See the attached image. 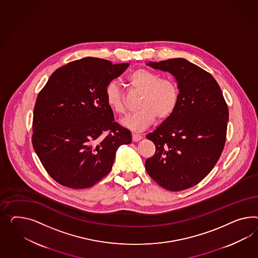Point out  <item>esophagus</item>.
I'll return each mask as SVG.
<instances>
[{"mask_svg":"<svg viewBox=\"0 0 258 258\" xmlns=\"http://www.w3.org/2000/svg\"><path fill=\"white\" fill-rule=\"evenodd\" d=\"M142 138H143L142 135H139V134H133V142H138V141H140Z\"/></svg>","mask_w":258,"mask_h":258,"instance_id":"esophagus-1","label":"esophagus"}]
</instances>
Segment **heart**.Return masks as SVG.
<instances>
[{
    "mask_svg": "<svg viewBox=\"0 0 258 258\" xmlns=\"http://www.w3.org/2000/svg\"><path fill=\"white\" fill-rule=\"evenodd\" d=\"M127 84L134 91L142 93L138 102L139 111L122 120V125L133 132H143L155 123L157 117L165 120L175 111L179 91L173 80L160 78L151 70L138 69L127 77ZM105 100L114 113L125 114V97L117 84L111 82L105 89Z\"/></svg>",
    "mask_w": 258,
    "mask_h": 258,
    "instance_id": "1",
    "label": "heart"
}]
</instances>
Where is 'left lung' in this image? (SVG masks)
I'll use <instances>...</instances> for the list:
<instances>
[{
	"instance_id": "1",
	"label": "left lung",
	"mask_w": 258,
	"mask_h": 258,
	"mask_svg": "<svg viewBox=\"0 0 258 258\" xmlns=\"http://www.w3.org/2000/svg\"><path fill=\"white\" fill-rule=\"evenodd\" d=\"M147 64L175 78L179 99L174 113L147 135L156 152L146 160V170L168 190L191 188L210 173L223 152L229 115L223 92L209 72L186 59Z\"/></svg>"
}]
</instances>
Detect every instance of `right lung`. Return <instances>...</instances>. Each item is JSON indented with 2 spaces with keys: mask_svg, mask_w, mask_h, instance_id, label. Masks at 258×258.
Returning <instances> with one entry per match:
<instances>
[{
  "mask_svg": "<svg viewBox=\"0 0 258 258\" xmlns=\"http://www.w3.org/2000/svg\"><path fill=\"white\" fill-rule=\"evenodd\" d=\"M127 67L86 57L56 70L39 92L32 143L59 184L90 188L110 173L118 147L132 143L105 100L107 85Z\"/></svg>",
  "mask_w": 258,
  "mask_h": 258,
  "instance_id": "obj_1",
  "label": "right lung"
}]
</instances>
